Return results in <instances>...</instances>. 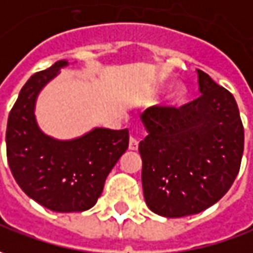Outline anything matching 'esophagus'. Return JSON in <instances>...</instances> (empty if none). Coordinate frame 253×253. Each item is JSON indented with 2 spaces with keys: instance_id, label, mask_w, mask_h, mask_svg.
Listing matches in <instances>:
<instances>
[{
  "instance_id": "1",
  "label": "esophagus",
  "mask_w": 253,
  "mask_h": 253,
  "mask_svg": "<svg viewBox=\"0 0 253 253\" xmlns=\"http://www.w3.org/2000/svg\"><path fill=\"white\" fill-rule=\"evenodd\" d=\"M139 147V142H137L135 137H130L129 139V150H137Z\"/></svg>"
}]
</instances>
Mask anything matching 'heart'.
<instances>
[{"label":"heart","mask_w":253,"mask_h":253,"mask_svg":"<svg viewBox=\"0 0 253 253\" xmlns=\"http://www.w3.org/2000/svg\"><path fill=\"white\" fill-rule=\"evenodd\" d=\"M182 93H183L182 86H175V88H173V90H172V96H173V97L180 96Z\"/></svg>","instance_id":"obj_1"}]
</instances>
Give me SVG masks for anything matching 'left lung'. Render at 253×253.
I'll return each instance as SVG.
<instances>
[{
  "mask_svg": "<svg viewBox=\"0 0 253 253\" xmlns=\"http://www.w3.org/2000/svg\"><path fill=\"white\" fill-rule=\"evenodd\" d=\"M201 96L179 109L153 106L140 116L139 143L146 204L157 215L200 213L222 198L238 175L244 126L234 96L197 70Z\"/></svg>",
  "mask_w": 253,
  "mask_h": 253,
  "instance_id": "left-lung-1",
  "label": "left lung"
}]
</instances>
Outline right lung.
I'll list each match as a JSON object with an SVG mask.
<instances>
[{
	"label": "right lung",
	"mask_w": 253,
	"mask_h": 253,
	"mask_svg": "<svg viewBox=\"0 0 253 253\" xmlns=\"http://www.w3.org/2000/svg\"><path fill=\"white\" fill-rule=\"evenodd\" d=\"M69 66L59 60L24 84L6 125V157L20 189L55 212L92 208L106 177L128 149V129L93 128L83 136L59 140L43 133L36 118V103L46 84Z\"/></svg>",
	"instance_id": "right-lung-1"
}]
</instances>
